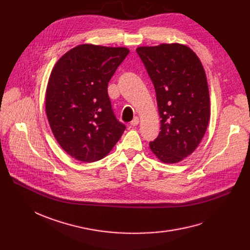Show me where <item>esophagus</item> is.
I'll list each match as a JSON object with an SVG mask.
<instances>
[{"instance_id": "esophagus-1", "label": "esophagus", "mask_w": 250, "mask_h": 250, "mask_svg": "<svg viewBox=\"0 0 250 250\" xmlns=\"http://www.w3.org/2000/svg\"><path fill=\"white\" fill-rule=\"evenodd\" d=\"M139 123H140V120H139V117H135L134 120L130 122V126H137L138 125H139Z\"/></svg>"}]
</instances>
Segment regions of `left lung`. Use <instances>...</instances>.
Masks as SVG:
<instances>
[{
    "mask_svg": "<svg viewBox=\"0 0 250 250\" xmlns=\"http://www.w3.org/2000/svg\"><path fill=\"white\" fill-rule=\"evenodd\" d=\"M153 82L161 118L150 149L163 163L174 164L200 145L209 120V94L203 64L187 45L162 43L137 48Z\"/></svg>",
    "mask_w": 250,
    "mask_h": 250,
    "instance_id": "8db88e82",
    "label": "left lung"
}]
</instances>
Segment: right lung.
Listing matches in <instances>:
<instances>
[{
    "instance_id": "add662e5",
    "label": "right lung",
    "mask_w": 250,
    "mask_h": 250,
    "mask_svg": "<svg viewBox=\"0 0 250 250\" xmlns=\"http://www.w3.org/2000/svg\"><path fill=\"white\" fill-rule=\"evenodd\" d=\"M129 50L80 44L69 50L51 71L45 94L46 116L60 146L73 158H104L125 125L113 113L108 82Z\"/></svg>"
}]
</instances>
